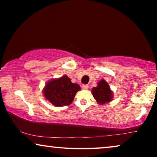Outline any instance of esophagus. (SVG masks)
Listing matches in <instances>:
<instances>
[{
    "mask_svg": "<svg viewBox=\"0 0 157 157\" xmlns=\"http://www.w3.org/2000/svg\"><path fill=\"white\" fill-rule=\"evenodd\" d=\"M82 88L83 89H89V86L86 84H83V85H82Z\"/></svg>",
    "mask_w": 157,
    "mask_h": 157,
    "instance_id": "esophagus-1",
    "label": "esophagus"
}]
</instances>
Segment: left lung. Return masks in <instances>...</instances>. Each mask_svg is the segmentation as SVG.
<instances>
[{
	"label": "left lung",
	"instance_id": "8db88e82",
	"mask_svg": "<svg viewBox=\"0 0 157 157\" xmlns=\"http://www.w3.org/2000/svg\"><path fill=\"white\" fill-rule=\"evenodd\" d=\"M92 94L94 98L100 104H104L111 101L113 93L106 81L101 80L98 83V86L92 89Z\"/></svg>",
	"mask_w": 157,
	"mask_h": 157
}]
</instances>
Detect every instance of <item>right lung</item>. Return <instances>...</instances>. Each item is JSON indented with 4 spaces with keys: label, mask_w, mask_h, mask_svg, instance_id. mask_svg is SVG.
Masks as SVG:
<instances>
[{
    "label": "right lung",
    "mask_w": 157,
    "mask_h": 157,
    "mask_svg": "<svg viewBox=\"0 0 157 157\" xmlns=\"http://www.w3.org/2000/svg\"><path fill=\"white\" fill-rule=\"evenodd\" d=\"M80 89L78 84L71 83V79L65 75L47 83L44 94L46 99L56 106H68L71 104L76 92Z\"/></svg>",
    "instance_id": "right-lung-1"
}]
</instances>
